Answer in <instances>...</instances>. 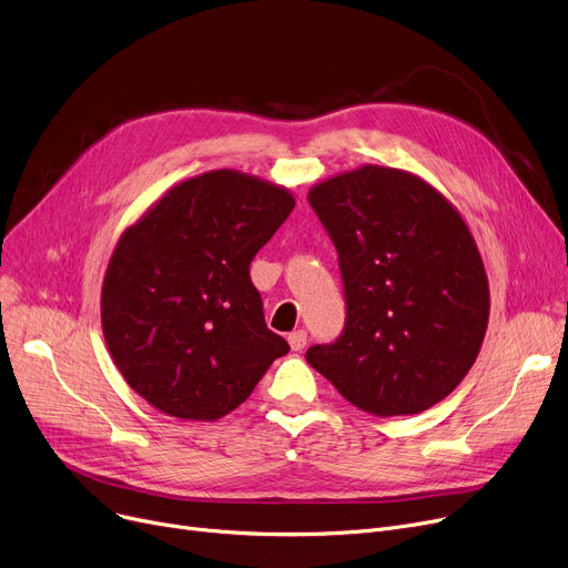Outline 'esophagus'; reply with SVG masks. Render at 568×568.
I'll return each instance as SVG.
<instances>
[{
    "label": "esophagus",
    "instance_id": "34e87169",
    "mask_svg": "<svg viewBox=\"0 0 568 568\" xmlns=\"http://www.w3.org/2000/svg\"><path fill=\"white\" fill-rule=\"evenodd\" d=\"M287 341H290V347H292L294 352H302V349L306 347V343H308V334H306L304 329H296V332H292V334L287 336Z\"/></svg>",
    "mask_w": 568,
    "mask_h": 568
}]
</instances>
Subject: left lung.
Returning a JSON list of instances; mask_svg holds the SVG:
<instances>
[{"label": "left lung", "mask_w": 568, "mask_h": 568, "mask_svg": "<svg viewBox=\"0 0 568 568\" xmlns=\"http://www.w3.org/2000/svg\"><path fill=\"white\" fill-rule=\"evenodd\" d=\"M308 202L336 246L347 311L306 362L368 414L433 407L471 368L490 313L463 216L424 179L379 165L317 184Z\"/></svg>", "instance_id": "1"}]
</instances>
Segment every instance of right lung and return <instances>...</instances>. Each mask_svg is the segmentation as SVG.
<instances>
[{
    "label": "right lung",
    "instance_id": "add662e5",
    "mask_svg": "<svg viewBox=\"0 0 568 568\" xmlns=\"http://www.w3.org/2000/svg\"><path fill=\"white\" fill-rule=\"evenodd\" d=\"M292 209L281 186L212 170L168 191L119 239L103 336L146 403L176 419H221L290 352L266 329L248 266Z\"/></svg>",
    "mask_w": 568,
    "mask_h": 568
}]
</instances>
